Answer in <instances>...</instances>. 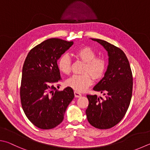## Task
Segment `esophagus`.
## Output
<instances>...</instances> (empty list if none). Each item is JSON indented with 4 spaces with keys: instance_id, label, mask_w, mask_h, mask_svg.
<instances>
[{
    "instance_id": "34e87169",
    "label": "esophagus",
    "mask_w": 150,
    "mask_h": 150,
    "mask_svg": "<svg viewBox=\"0 0 150 150\" xmlns=\"http://www.w3.org/2000/svg\"><path fill=\"white\" fill-rule=\"evenodd\" d=\"M74 95H75V98H79V97L81 96V94L79 93V92H77V91L74 92Z\"/></svg>"
}]
</instances>
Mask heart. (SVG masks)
<instances>
[{"label": "heart", "instance_id": "1", "mask_svg": "<svg viewBox=\"0 0 150 150\" xmlns=\"http://www.w3.org/2000/svg\"><path fill=\"white\" fill-rule=\"evenodd\" d=\"M75 55L84 62L82 75H74L66 81V86L75 91L83 92L93 83V79L99 81L105 75L108 69V62L102 57H96V53L91 47L84 46L78 48ZM58 67L60 72L68 75L71 69V59L64 54L58 61Z\"/></svg>", "mask_w": 150, "mask_h": 150}]
</instances>
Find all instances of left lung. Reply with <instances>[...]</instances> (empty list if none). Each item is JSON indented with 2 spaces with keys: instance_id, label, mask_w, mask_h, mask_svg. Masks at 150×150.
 I'll use <instances>...</instances> for the list:
<instances>
[{
  "instance_id": "8db88e82",
  "label": "left lung",
  "mask_w": 150,
  "mask_h": 150,
  "mask_svg": "<svg viewBox=\"0 0 150 150\" xmlns=\"http://www.w3.org/2000/svg\"><path fill=\"white\" fill-rule=\"evenodd\" d=\"M100 43L109 55V66L104 77L94 91L104 93L105 98L87 95L86 114L90 124L100 129H108L120 122L129 107L132 94L133 78L127 57L121 49L105 40L92 39Z\"/></svg>"
}]
</instances>
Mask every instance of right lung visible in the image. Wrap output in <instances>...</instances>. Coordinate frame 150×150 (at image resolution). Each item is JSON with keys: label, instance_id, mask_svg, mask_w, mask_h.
<instances>
[{"label": "right lung", "instance_id": "add662e5", "mask_svg": "<svg viewBox=\"0 0 150 150\" xmlns=\"http://www.w3.org/2000/svg\"><path fill=\"white\" fill-rule=\"evenodd\" d=\"M57 38L45 40L29 51L24 62L20 86L21 106L35 126L51 129L60 124L74 98L71 88L58 91L62 80L57 60L73 45Z\"/></svg>", "mask_w": 150, "mask_h": 150}]
</instances>
